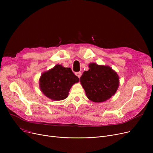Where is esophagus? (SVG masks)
<instances>
[{"label": "esophagus", "mask_w": 153, "mask_h": 153, "mask_svg": "<svg viewBox=\"0 0 153 153\" xmlns=\"http://www.w3.org/2000/svg\"><path fill=\"white\" fill-rule=\"evenodd\" d=\"M75 74H76L79 78H80V77H81V75H82V73H81V72H76Z\"/></svg>", "instance_id": "1"}]
</instances>
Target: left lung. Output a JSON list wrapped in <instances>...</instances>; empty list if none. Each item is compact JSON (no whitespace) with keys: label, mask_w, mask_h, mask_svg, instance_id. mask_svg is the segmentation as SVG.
<instances>
[{"label":"left lung","mask_w":153,"mask_h":153,"mask_svg":"<svg viewBox=\"0 0 153 153\" xmlns=\"http://www.w3.org/2000/svg\"><path fill=\"white\" fill-rule=\"evenodd\" d=\"M89 69L84 71L80 82L87 98L94 102L107 100L117 92L119 77L117 72L108 66L89 64Z\"/></svg>","instance_id":"1"}]
</instances>
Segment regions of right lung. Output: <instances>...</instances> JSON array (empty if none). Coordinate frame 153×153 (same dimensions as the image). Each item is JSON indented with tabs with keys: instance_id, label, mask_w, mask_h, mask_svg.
I'll use <instances>...</instances> for the list:
<instances>
[{
	"instance_id": "obj_1",
	"label": "right lung",
	"mask_w": 153,
	"mask_h": 153,
	"mask_svg": "<svg viewBox=\"0 0 153 153\" xmlns=\"http://www.w3.org/2000/svg\"><path fill=\"white\" fill-rule=\"evenodd\" d=\"M79 81L71 69L57 64L46 71L39 78L40 90L53 100H62L68 97L71 87Z\"/></svg>"
}]
</instances>
